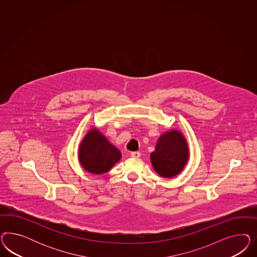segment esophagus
Wrapping results in <instances>:
<instances>
[{"label": "esophagus", "mask_w": 257, "mask_h": 257, "mask_svg": "<svg viewBox=\"0 0 257 257\" xmlns=\"http://www.w3.org/2000/svg\"><path fill=\"white\" fill-rule=\"evenodd\" d=\"M131 156L134 157V158H140V152H132V153H131Z\"/></svg>", "instance_id": "34e87169"}]
</instances>
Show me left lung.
<instances>
[{
	"mask_svg": "<svg viewBox=\"0 0 257 257\" xmlns=\"http://www.w3.org/2000/svg\"><path fill=\"white\" fill-rule=\"evenodd\" d=\"M188 155L187 140L183 134L171 130L158 139L156 150L151 154V161L160 176L171 178L183 171Z\"/></svg>",
	"mask_w": 257,
	"mask_h": 257,
	"instance_id": "obj_1",
	"label": "left lung"
}]
</instances>
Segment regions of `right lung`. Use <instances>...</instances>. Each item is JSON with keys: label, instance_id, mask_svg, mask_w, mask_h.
Returning <instances> with one entry per match:
<instances>
[{"label": "right lung", "instance_id": "1", "mask_svg": "<svg viewBox=\"0 0 257 257\" xmlns=\"http://www.w3.org/2000/svg\"><path fill=\"white\" fill-rule=\"evenodd\" d=\"M78 157L86 171L101 174L110 171L119 161L121 154L98 129L93 128L82 140Z\"/></svg>", "mask_w": 257, "mask_h": 257}]
</instances>
